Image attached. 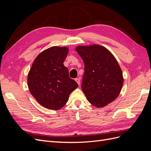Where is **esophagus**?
<instances>
[{
  "mask_svg": "<svg viewBox=\"0 0 151 151\" xmlns=\"http://www.w3.org/2000/svg\"><path fill=\"white\" fill-rule=\"evenodd\" d=\"M75 81H76V83L78 84L79 85H80V83H81V81H80V79H79V78H76V79H75Z\"/></svg>",
  "mask_w": 151,
  "mask_h": 151,
  "instance_id": "esophagus-1",
  "label": "esophagus"
}]
</instances>
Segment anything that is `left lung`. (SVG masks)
<instances>
[{"mask_svg":"<svg viewBox=\"0 0 151 151\" xmlns=\"http://www.w3.org/2000/svg\"><path fill=\"white\" fill-rule=\"evenodd\" d=\"M76 49L84 63L81 87L89 102L101 108L113 101L123 83L122 72L115 58L99 45Z\"/></svg>","mask_w":151,"mask_h":151,"instance_id":"1","label":"left lung"}]
</instances>
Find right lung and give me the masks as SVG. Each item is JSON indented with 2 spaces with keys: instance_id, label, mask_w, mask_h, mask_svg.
<instances>
[{
  "instance_id": "obj_1",
  "label": "right lung",
  "mask_w": 151,
  "mask_h": 151,
  "mask_svg": "<svg viewBox=\"0 0 151 151\" xmlns=\"http://www.w3.org/2000/svg\"><path fill=\"white\" fill-rule=\"evenodd\" d=\"M67 47H53L40 53L28 76L30 93L42 106L50 109L62 108L78 84L69 77L63 62Z\"/></svg>"
}]
</instances>
